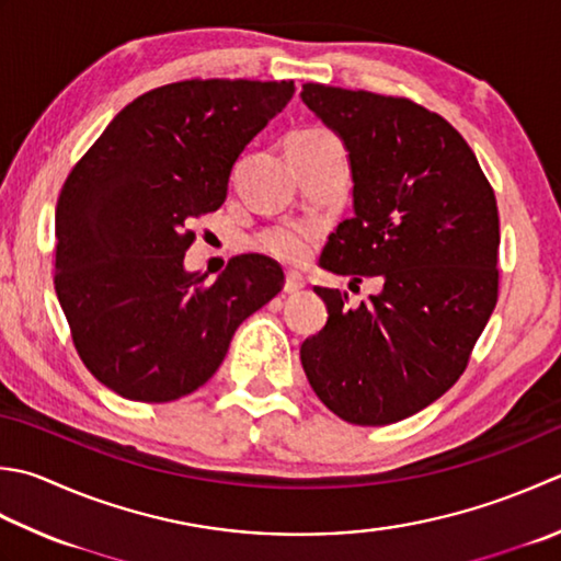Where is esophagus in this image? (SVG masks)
Masks as SVG:
<instances>
[{
  "label": "esophagus",
  "instance_id": "34e87169",
  "mask_svg": "<svg viewBox=\"0 0 561 561\" xmlns=\"http://www.w3.org/2000/svg\"><path fill=\"white\" fill-rule=\"evenodd\" d=\"M304 287H306V282L301 274H296V272H289L287 279H284V291L287 294H299Z\"/></svg>",
  "mask_w": 561,
  "mask_h": 561
}]
</instances>
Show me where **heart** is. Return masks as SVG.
<instances>
[{"instance_id":"1","label":"heart","mask_w":561,"mask_h":561,"mask_svg":"<svg viewBox=\"0 0 561 561\" xmlns=\"http://www.w3.org/2000/svg\"><path fill=\"white\" fill-rule=\"evenodd\" d=\"M321 138H331L325 128H301L294 130L287 138V146H299V142H313ZM313 228L306 226H277L270 228L260 236V248L267 252V255L277 257L284 265H299V262L309 255V248L313 243Z\"/></svg>"}]
</instances>
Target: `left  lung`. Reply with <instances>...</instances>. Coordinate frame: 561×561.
Instances as JSON below:
<instances>
[{"instance_id":"1","label":"left lung","mask_w":561,"mask_h":561,"mask_svg":"<svg viewBox=\"0 0 561 561\" xmlns=\"http://www.w3.org/2000/svg\"><path fill=\"white\" fill-rule=\"evenodd\" d=\"M301 102L343 140L353 174L355 216L328 238L321 267L381 282L357 309L313 289L328 323L301 345V365L343 421L397 423L453 387L489 323L496 196L467 140L409 99L309 82Z\"/></svg>"}]
</instances>
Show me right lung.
Wrapping results in <instances>:
<instances>
[{
  "label": "right lung",
  "instance_id": "obj_1",
  "mask_svg": "<svg viewBox=\"0 0 561 561\" xmlns=\"http://www.w3.org/2000/svg\"><path fill=\"white\" fill-rule=\"evenodd\" d=\"M294 82L186 80L140 94L65 180L55 208V294L72 343L118 397L164 403L214 377L230 337L284 287L248 252L214 282L186 272L194 216L226 202L240 152Z\"/></svg>",
  "mask_w": 561,
  "mask_h": 561
}]
</instances>
